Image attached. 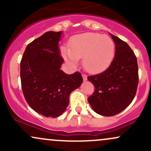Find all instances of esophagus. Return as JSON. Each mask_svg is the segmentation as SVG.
I'll return each mask as SVG.
<instances>
[{"label":"esophagus","mask_w":151,"mask_h":151,"mask_svg":"<svg viewBox=\"0 0 151 151\" xmlns=\"http://www.w3.org/2000/svg\"><path fill=\"white\" fill-rule=\"evenodd\" d=\"M82 78H83V80L86 81V79H87V76H86L85 74H82Z\"/></svg>","instance_id":"obj_1"}]
</instances>
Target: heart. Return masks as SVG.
Segmentation results:
<instances>
[{
  "label": "heart",
  "mask_w": 151,
  "mask_h": 151,
  "mask_svg": "<svg viewBox=\"0 0 151 151\" xmlns=\"http://www.w3.org/2000/svg\"><path fill=\"white\" fill-rule=\"evenodd\" d=\"M67 61L77 65L78 59L83 58V65L90 72L106 70L113 61L115 45L109 36L86 32L75 36L70 42V50L63 49Z\"/></svg>",
  "instance_id": "1"
}]
</instances>
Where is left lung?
<instances>
[{"label": "left lung", "mask_w": 151, "mask_h": 151, "mask_svg": "<svg viewBox=\"0 0 151 151\" xmlns=\"http://www.w3.org/2000/svg\"><path fill=\"white\" fill-rule=\"evenodd\" d=\"M116 44L113 61L101 73L88 76L95 90L88 101L96 113L111 116L129 106L138 84L137 58L129 45L111 34Z\"/></svg>", "instance_id": "obj_1"}]
</instances>
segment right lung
<instances>
[{
  "instance_id": "add662e5",
  "label": "right lung",
  "mask_w": 151,
  "mask_h": 151,
  "mask_svg": "<svg viewBox=\"0 0 151 151\" xmlns=\"http://www.w3.org/2000/svg\"><path fill=\"white\" fill-rule=\"evenodd\" d=\"M62 32L49 31L27 46L20 62L24 97L35 111L46 117L63 114L70 95L82 83L80 72L67 74L60 70L64 59L58 42Z\"/></svg>"
}]
</instances>
